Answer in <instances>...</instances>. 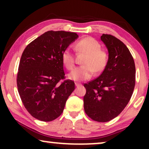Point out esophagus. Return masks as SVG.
<instances>
[{
    "mask_svg": "<svg viewBox=\"0 0 149 149\" xmlns=\"http://www.w3.org/2000/svg\"><path fill=\"white\" fill-rule=\"evenodd\" d=\"M81 83H75V86H77V87H79V86H81Z\"/></svg>",
    "mask_w": 149,
    "mask_h": 149,
    "instance_id": "1",
    "label": "esophagus"
}]
</instances>
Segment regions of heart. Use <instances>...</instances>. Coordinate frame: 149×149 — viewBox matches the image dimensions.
Returning <instances> with one entry per match:
<instances>
[{"mask_svg": "<svg viewBox=\"0 0 149 149\" xmlns=\"http://www.w3.org/2000/svg\"><path fill=\"white\" fill-rule=\"evenodd\" d=\"M74 49L79 53L86 54L83 61L84 66L77 67L68 74V79L75 81L88 80L93 76V72L98 74L102 72L108 63V54L101 49L100 42L91 37H85L77 41ZM63 64L68 70L74 66V57L70 49H66L62 54Z\"/></svg>", "mask_w": 149, "mask_h": 149, "instance_id": "obj_1", "label": "heart"}]
</instances>
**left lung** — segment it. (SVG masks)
<instances>
[{"mask_svg":"<svg viewBox=\"0 0 149 149\" xmlns=\"http://www.w3.org/2000/svg\"><path fill=\"white\" fill-rule=\"evenodd\" d=\"M109 59L100 76L85 83L83 97L85 113L98 122L117 117L131 98L135 87L136 68L131 53L123 42L111 34H103Z\"/></svg>","mask_w":149,"mask_h":149,"instance_id":"obj_1","label":"left lung"}]
</instances>
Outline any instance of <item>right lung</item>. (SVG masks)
Wrapping results in <instances>:
<instances>
[{
	"mask_svg": "<svg viewBox=\"0 0 149 149\" xmlns=\"http://www.w3.org/2000/svg\"><path fill=\"white\" fill-rule=\"evenodd\" d=\"M79 36L75 32L47 31L32 41L20 59L17 89L32 117L52 121L60 116L74 83L64 79L62 54Z\"/></svg>",
	"mask_w": 149,
	"mask_h": 149,
	"instance_id": "obj_1",
	"label": "right lung"
}]
</instances>
